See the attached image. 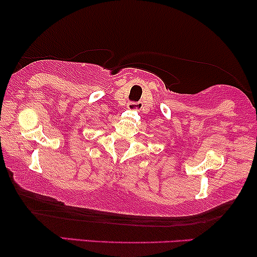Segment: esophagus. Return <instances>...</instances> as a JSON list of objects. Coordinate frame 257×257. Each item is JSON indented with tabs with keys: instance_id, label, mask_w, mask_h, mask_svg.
Instances as JSON below:
<instances>
[{
	"instance_id": "1",
	"label": "esophagus",
	"mask_w": 257,
	"mask_h": 257,
	"mask_svg": "<svg viewBox=\"0 0 257 257\" xmlns=\"http://www.w3.org/2000/svg\"><path fill=\"white\" fill-rule=\"evenodd\" d=\"M141 107L140 102H129L128 104V110L131 111H138Z\"/></svg>"
}]
</instances>
